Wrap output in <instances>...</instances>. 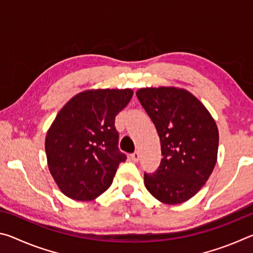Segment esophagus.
Wrapping results in <instances>:
<instances>
[{
  "mask_svg": "<svg viewBox=\"0 0 253 253\" xmlns=\"http://www.w3.org/2000/svg\"><path fill=\"white\" fill-rule=\"evenodd\" d=\"M130 157H131V161L132 162H138L139 161V153L138 152H135V153H132L131 155H130Z\"/></svg>",
  "mask_w": 253,
  "mask_h": 253,
  "instance_id": "34e87169",
  "label": "esophagus"
}]
</instances>
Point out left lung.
Here are the masks:
<instances>
[{"mask_svg":"<svg viewBox=\"0 0 253 253\" xmlns=\"http://www.w3.org/2000/svg\"><path fill=\"white\" fill-rule=\"evenodd\" d=\"M136 96L156 127L163 155L155 172L144 174L145 186L163 203L185 202L201 190L215 166L216 124L185 89L142 88Z\"/></svg>","mask_w":253,"mask_h":253,"instance_id":"left-lung-1","label":"left lung"}]
</instances>
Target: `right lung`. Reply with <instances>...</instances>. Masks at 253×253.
Instances as JSON below:
<instances>
[{
	"mask_svg": "<svg viewBox=\"0 0 253 253\" xmlns=\"http://www.w3.org/2000/svg\"><path fill=\"white\" fill-rule=\"evenodd\" d=\"M132 97L131 89H98L72 97L45 137L51 175L68 198L91 201L108 188L127 156L118 148L115 117Z\"/></svg>",
	"mask_w": 253,
	"mask_h": 253,
	"instance_id": "1",
	"label": "right lung"
}]
</instances>
